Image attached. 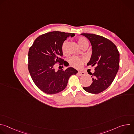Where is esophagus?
Segmentation results:
<instances>
[{"mask_svg":"<svg viewBox=\"0 0 134 134\" xmlns=\"http://www.w3.org/2000/svg\"><path fill=\"white\" fill-rule=\"evenodd\" d=\"M77 74L80 76H84L85 75V73L83 71H79L77 72Z\"/></svg>","mask_w":134,"mask_h":134,"instance_id":"esophagus-1","label":"esophagus"}]
</instances>
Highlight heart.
Masks as SVG:
<instances>
[{
	"label": "heart",
	"instance_id": "obj_1",
	"mask_svg": "<svg viewBox=\"0 0 134 134\" xmlns=\"http://www.w3.org/2000/svg\"><path fill=\"white\" fill-rule=\"evenodd\" d=\"M77 42L80 46V47L82 49L84 47H88V42L83 37H80L78 38ZM67 41L65 40L63 42L62 44V51L64 54H67ZM86 59L84 57H80L77 56L72 57L69 59V65L72 67L76 69H81L84 63L86 62Z\"/></svg>",
	"mask_w": 134,
	"mask_h": 134
}]
</instances>
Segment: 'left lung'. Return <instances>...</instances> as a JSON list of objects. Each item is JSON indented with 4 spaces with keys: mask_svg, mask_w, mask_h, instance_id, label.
Here are the masks:
<instances>
[{
    "mask_svg": "<svg viewBox=\"0 0 134 134\" xmlns=\"http://www.w3.org/2000/svg\"><path fill=\"white\" fill-rule=\"evenodd\" d=\"M90 41L92 54L87 65L95 66L92 83L83 88L92 94L106 90L112 83L119 67V53L116 45L107 38L92 33H82Z\"/></svg>",
    "mask_w": 134,
    "mask_h": 134,
    "instance_id": "1",
    "label": "left lung"
}]
</instances>
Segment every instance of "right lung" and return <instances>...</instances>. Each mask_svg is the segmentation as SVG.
Masks as SVG:
<instances>
[{
    "mask_svg": "<svg viewBox=\"0 0 134 134\" xmlns=\"http://www.w3.org/2000/svg\"><path fill=\"white\" fill-rule=\"evenodd\" d=\"M74 33L53 31L41 35L35 40L29 49L28 69L35 85L48 94L58 93L66 87L70 76L77 71L66 66L63 58L62 44L67 37ZM58 63L59 70L55 69Z\"/></svg>",
    "mask_w": 134,
    "mask_h": 134,
    "instance_id": "1",
    "label": "right lung"
}]
</instances>
